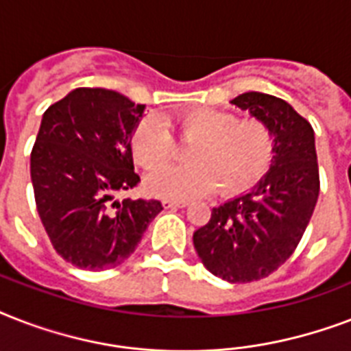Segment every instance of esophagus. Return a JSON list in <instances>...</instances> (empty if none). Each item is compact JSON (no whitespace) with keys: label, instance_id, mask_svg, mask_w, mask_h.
Masks as SVG:
<instances>
[{"label":"esophagus","instance_id":"obj_1","mask_svg":"<svg viewBox=\"0 0 351 351\" xmlns=\"http://www.w3.org/2000/svg\"><path fill=\"white\" fill-rule=\"evenodd\" d=\"M164 208H167V209H176V208H186L187 206V202L186 200H164Z\"/></svg>","mask_w":351,"mask_h":351}]
</instances>
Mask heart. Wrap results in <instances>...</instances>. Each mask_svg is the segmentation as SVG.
<instances>
[{"mask_svg": "<svg viewBox=\"0 0 351 351\" xmlns=\"http://www.w3.org/2000/svg\"><path fill=\"white\" fill-rule=\"evenodd\" d=\"M182 141H195L188 152L189 166L162 168L176 154L169 127ZM134 158L145 169V187L154 197L180 200L206 195L219 187L233 195L253 186L273 156V134L258 118H239L233 112L215 109H191L165 121L145 118L132 136Z\"/></svg>", "mask_w": 351, "mask_h": 351, "instance_id": "1", "label": "heart"}]
</instances>
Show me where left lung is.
I'll return each instance as SVG.
<instances>
[{
    "mask_svg": "<svg viewBox=\"0 0 351 351\" xmlns=\"http://www.w3.org/2000/svg\"><path fill=\"white\" fill-rule=\"evenodd\" d=\"M234 104L269 127L271 169L250 193L213 208L193 234L209 271L228 282H253L271 275L297 250L315 209L321 180L310 121L288 101L244 93Z\"/></svg>",
    "mask_w": 351,
    "mask_h": 351,
    "instance_id": "8db88e82",
    "label": "left lung"
}]
</instances>
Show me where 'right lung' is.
<instances>
[{
	"label": "right lung",
	"instance_id": "obj_1",
	"mask_svg": "<svg viewBox=\"0 0 351 351\" xmlns=\"http://www.w3.org/2000/svg\"><path fill=\"white\" fill-rule=\"evenodd\" d=\"M145 106L109 89L80 87L52 104L30 153L36 209L63 261L111 269L134 253L160 200H117L138 186L131 138Z\"/></svg>",
	"mask_w": 351,
	"mask_h": 351
}]
</instances>
